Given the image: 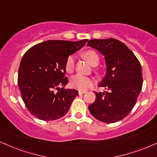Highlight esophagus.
Listing matches in <instances>:
<instances>
[{
    "instance_id": "esophagus-1",
    "label": "esophagus",
    "mask_w": 157,
    "mask_h": 157,
    "mask_svg": "<svg viewBox=\"0 0 157 157\" xmlns=\"http://www.w3.org/2000/svg\"><path fill=\"white\" fill-rule=\"evenodd\" d=\"M85 93H86V91H82V90H80V91H79V94H82Z\"/></svg>"
}]
</instances>
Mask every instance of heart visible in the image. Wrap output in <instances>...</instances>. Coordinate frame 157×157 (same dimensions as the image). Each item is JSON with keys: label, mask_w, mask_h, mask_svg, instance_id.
I'll list each match as a JSON object with an SVG mask.
<instances>
[{"label": "heart", "mask_w": 157, "mask_h": 157, "mask_svg": "<svg viewBox=\"0 0 157 157\" xmlns=\"http://www.w3.org/2000/svg\"><path fill=\"white\" fill-rule=\"evenodd\" d=\"M82 55H83L84 58L89 63V64L93 66H97L100 62V57H99L98 54L94 50H87V51L83 52ZM74 68H75V58L72 55H70L68 56L66 60L65 69H66V72L72 73ZM70 83H71V86L75 89L86 90L89 89L92 85V80L88 77L82 76L80 75H76L71 77Z\"/></svg>", "instance_id": "b5f03b06"}]
</instances>
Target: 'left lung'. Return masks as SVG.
Returning <instances> with one entry per match:
<instances>
[{"label":"left lung","instance_id":"left-lung-1","mask_svg":"<svg viewBox=\"0 0 157 157\" xmlns=\"http://www.w3.org/2000/svg\"><path fill=\"white\" fill-rule=\"evenodd\" d=\"M87 44L105 56L107 66L99 85L107 91L94 92L96 100L89 105V111L105 123L120 121L131 112L142 90L141 64L128 46L117 39L90 40Z\"/></svg>","mask_w":157,"mask_h":157}]
</instances>
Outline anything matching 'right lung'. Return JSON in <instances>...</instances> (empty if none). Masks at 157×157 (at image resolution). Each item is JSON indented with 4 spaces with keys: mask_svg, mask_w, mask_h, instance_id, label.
<instances>
[{
    "mask_svg": "<svg viewBox=\"0 0 157 157\" xmlns=\"http://www.w3.org/2000/svg\"><path fill=\"white\" fill-rule=\"evenodd\" d=\"M87 41L52 40L27 50L19 66L17 84L31 114L39 120L51 121L68 112L78 91L63 89L68 82L64 77L65 63L68 56L80 49Z\"/></svg>",
    "mask_w": 157,
    "mask_h": 157,
    "instance_id": "right-lung-1",
    "label": "right lung"
}]
</instances>
